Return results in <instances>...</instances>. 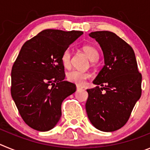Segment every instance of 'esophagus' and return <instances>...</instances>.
<instances>
[{
  "label": "esophagus",
  "instance_id": "esophagus-1",
  "mask_svg": "<svg viewBox=\"0 0 150 150\" xmlns=\"http://www.w3.org/2000/svg\"><path fill=\"white\" fill-rule=\"evenodd\" d=\"M80 89H82L81 87L79 86H76V90H77V91H79Z\"/></svg>",
  "mask_w": 150,
  "mask_h": 150
}]
</instances>
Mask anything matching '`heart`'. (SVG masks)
<instances>
[{
    "label": "heart",
    "instance_id": "obj_1",
    "mask_svg": "<svg viewBox=\"0 0 150 150\" xmlns=\"http://www.w3.org/2000/svg\"><path fill=\"white\" fill-rule=\"evenodd\" d=\"M83 50L91 62H95L98 59L99 54L94 46H90V45H85L83 47ZM71 50L69 49H67L62 52L61 61H62L64 67L66 68L69 67L71 65ZM66 77H67V80L71 83L76 84L78 86H83L86 80L90 77V74L87 72H84V71L72 70V71L67 72Z\"/></svg>",
    "mask_w": 150,
    "mask_h": 150
}]
</instances>
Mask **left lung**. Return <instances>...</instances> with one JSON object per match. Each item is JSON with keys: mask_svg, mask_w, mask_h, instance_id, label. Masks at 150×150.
I'll return each instance as SVG.
<instances>
[{"mask_svg": "<svg viewBox=\"0 0 150 150\" xmlns=\"http://www.w3.org/2000/svg\"><path fill=\"white\" fill-rule=\"evenodd\" d=\"M88 35L100 45L104 66L94 79L97 86L87 89V116L97 129L114 132L125 125L140 99L142 76L133 49L122 38L108 30Z\"/></svg>", "mask_w": 150, "mask_h": 150, "instance_id": "8db88e82", "label": "left lung"}]
</instances>
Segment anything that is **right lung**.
I'll list each match as a JSON object with an SVG mask.
<instances>
[{"label":"right lung","mask_w":150,"mask_h":150,"mask_svg":"<svg viewBox=\"0 0 150 150\" xmlns=\"http://www.w3.org/2000/svg\"><path fill=\"white\" fill-rule=\"evenodd\" d=\"M83 31L46 29L24 43L11 72V95L25 122L40 132L52 129L62 116V104L76 91L64 80L62 52Z\"/></svg>","instance_id":"obj_1"}]
</instances>
